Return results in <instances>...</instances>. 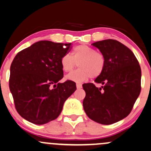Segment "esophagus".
Segmentation results:
<instances>
[{
    "instance_id": "obj_1",
    "label": "esophagus",
    "mask_w": 151,
    "mask_h": 151,
    "mask_svg": "<svg viewBox=\"0 0 151 151\" xmlns=\"http://www.w3.org/2000/svg\"><path fill=\"white\" fill-rule=\"evenodd\" d=\"M76 86H77V89H81V88H82V85L81 83H77V84H76Z\"/></svg>"
}]
</instances>
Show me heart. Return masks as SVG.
I'll list each match as a JSON object with an SVG mask.
<instances>
[{
    "instance_id": "b5f03b06",
    "label": "heart",
    "mask_w": 151,
    "mask_h": 151,
    "mask_svg": "<svg viewBox=\"0 0 151 151\" xmlns=\"http://www.w3.org/2000/svg\"><path fill=\"white\" fill-rule=\"evenodd\" d=\"M79 69L66 76L70 81L83 82L90 77L97 78L103 73L106 68V59L103 54L86 45L74 47L71 56L65 55L61 59L62 70L70 72L77 67Z\"/></svg>"
}]
</instances>
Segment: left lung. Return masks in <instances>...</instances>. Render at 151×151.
<instances>
[{
  "instance_id": "obj_1",
  "label": "left lung",
  "mask_w": 151,
  "mask_h": 151,
  "mask_svg": "<svg viewBox=\"0 0 151 151\" xmlns=\"http://www.w3.org/2000/svg\"><path fill=\"white\" fill-rule=\"evenodd\" d=\"M92 45L104 55L106 68L94 80L103 85L101 88L92 83L83 84V109L90 119L109 125L131 112L141 91V68L133 52L116 40L106 39Z\"/></svg>"
}]
</instances>
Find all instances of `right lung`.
<instances>
[{
    "instance_id": "right-lung-1",
    "label": "right lung",
    "mask_w": 151,
    "mask_h": 151,
    "mask_svg": "<svg viewBox=\"0 0 151 151\" xmlns=\"http://www.w3.org/2000/svg\"><path fill=\"white\" fill-rule=\"evenodd\" d=\"M71 43L41 41L16 55L10 67L9 90L22 117L42 125L57 119L64 102L77 90L76 83L63 77L61 59Z\"/></svg>"
}]
</instances>
